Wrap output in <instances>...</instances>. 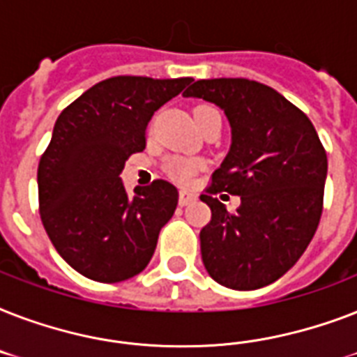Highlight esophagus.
<instances>
[{
	"label": "esophagus",
	"mask_w": 357,
	"mask_h": 357,
	"mask_svg": "<svg viewBox=\"0 0 357 357\" xmlns=\"http://www.w3.org/2000/svg\"><path fill=\"white\" fill-rule=\"evenodd\" d=\"M196 200V195L195 192H190L187 189H181L179 190V206H189L190 202Z\"/></svg>",
	"instance_id": "34e87169"
}]
</instances>
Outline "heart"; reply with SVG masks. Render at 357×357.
I'll list each match as a JSON object with an SVG mask.
<instances>
[{"label": "heart", "mask_w": 357, "mask_h": 357, "mask_svg": "<svg viewBox=\"0 0 357 357\" xmlns=\"http://www.w3.org/2000/svg\"><path fill=\"white\" fill-rule=\"evenodd\" d=\"M202 111H215L213 107H207V105H200V107L195 109V113H202ZM202 167L200 161H192V159H172L168 162V174L172 176L174 179H178L181 183L189 181L195 172H198Z\"/></svg>", "instance_id": "1"}]
</instances>
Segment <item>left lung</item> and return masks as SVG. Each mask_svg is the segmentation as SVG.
Listing matches in <instances>:
<instances>
[{"label":"left lung","mask_w":357,"mask_h":357,"mask_svg":"<svg viewBox=\"0 0 357 357\" xmlns=\"http://www.w3.org/2000/svg\"><path fill=\"white\" fill-rule=\"evenodd\" d=\"M183 96L215 103L231 128L228 155L200 196L211 207V222L200 231L202 261L224 287H265L300 259L315 235L326 151L310 119L257 81L200 79ZM222 190L241 196L235 213L218 202Z\"/></svg>","instance_id":"left-lung-1"}]
</instances>
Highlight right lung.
<instances>
[{
    "instance_id": "right-lung-1",
    "label": "right lung",
    "mask_w": 357,
    "mask_h": 357,
    "mask_svg": "<svg viewBox=\"0 0 357 357\" xmlns=\"http://www.w3.org/2000/svg\"><path fill=\"white\" fill-rule=\"evenodd\" d=\"M189 83L119 75L59 114L38 165L40 218L59 255L83 276L116 283L150 263L178 189L157 179L129 196L120 174L128 157L146 148L153 113Z\"/></svg>"
}]
</instances>
